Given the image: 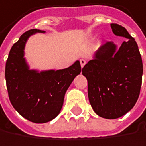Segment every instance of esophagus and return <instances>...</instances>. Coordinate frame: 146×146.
Returning a JSON list of instances; mask_svg holds the SVG:
<instances>
[{
	"mask_svg": "<svg viewBox=\"0 0 146 146\" xmlns=\"http://www.w3.org/2000/svg\"><path fill=\"white\" fill-rule=\"evenodd\" d=\"M80 64H81V66H82V68L86 64V60L85 59H83V58H81L80 59Z\"/></svg>",
	"mask_w": 146,
	"mask_h": 146,
	"instance_id": "obj_1",
	"label": "esophagus"
}]
</instances>
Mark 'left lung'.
Listing matches in <instances>:
<instances>
[{
    "label": "left lung",
    "instance_id": "left-lung-1",
    "mask_svg": "<svg viewBox=\"0 0 146 146\" xmlns=\"http://www.w3.org/2000/svg\"><path fill=\"white\" fill-rule=\"evenodd\" d=\"M110 26L115 35L127 40L117 52L113 42L106 41L82 72L88 80V99L94 112L103 118L115 119L127 113L138 100L143 63L134 38L121 25Z\"/></svg>",
    "mask_w": 146,
    "mask_h": 146
}]
</instances>
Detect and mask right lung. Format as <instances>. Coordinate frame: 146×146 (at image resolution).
<instances>
[{
  "instance_id": "1",
  "label": "right lung",
  "mask_w": 146,
  "mask_h": 146,
  "mask_svg": "<svg viewBox=\"0 0 146 146\" xmlns=\"http://www.w3.org/2000/svg\"><path fill=\"white\" fill-rule=\"evenodd\" d=\"M36 32L45 31L30 30L13 44L6 62L5 77L13 108L32 122L45 123L59 114L65 92L82 68L76 61L64 70L40 73L30 70L24 58V48L29 36Z\"/></svg>"
}]
</instances>
